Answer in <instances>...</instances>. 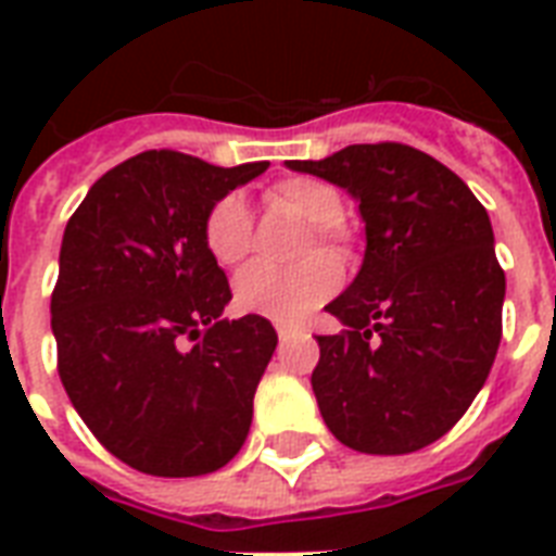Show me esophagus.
I'll list each match as a JSON object with an SVG mask.
<instances>
[{"mask_svg": "<svg viewBox=\"0 0 556 556\" xmlns=\"http://www.w3.org/2000/svg\"><path fill=\"white\" fill-rule=\"evenodd\" d=\"M277 334H279V343H291V340L300 338L303 331L294 329V326H286V323H279V326H277Z\"/></svg>", "mask_w": 556, "mask_h": 556, "instance_id": "obj_1", "label": "esophagus"}]
</instances>
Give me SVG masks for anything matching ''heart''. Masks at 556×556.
Returning <instances> with one entry per match:
<instances>
[{
    "label": "heart",
    "instance_id": "b5f03b06",
    "mask_svg": "<svg viewBox=\"0 0 556 556\" xmlns=\"http://www.w3.org/2000/svg\"><path fill=\"white\" fill-rule=\"evenodd\" d=\"M265 201L268 207L308 225V236L300 248V256L308 262L294 270H270L260 265L242 270L233 288L236 305L274 323H300L317 312L343 282V268L334 260L349 253V230L340 222L343 195L323 178L288 176L268 187ZM204 244L222 268H236L248 260L253 248V225L239 195H225L210 207L204 218Z\"/></svg>",
    "mask_w": 556,
    "mask_h": 556
}]
</instances>
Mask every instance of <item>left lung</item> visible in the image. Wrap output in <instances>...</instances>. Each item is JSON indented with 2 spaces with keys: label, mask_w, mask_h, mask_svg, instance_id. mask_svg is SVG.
<instances>
[{
  "label": "left lung",
  "mask_w": 556,
  "mask_h": 556,
  "mask_svg": "<svg viewBox=\"0 0 556 556\" xmlns=\"http://www.w3.org/2000/svg\"><path fill=\"white\" fill-rule=\"evenodd\" d=\"M288 167L352 192L366 222L361 274L326 305L346 329L317 338L323 421L371 456L427 447L473 404L500 349L505 270L488 210L406 143H355Z\"/></svg>",
  "instance_id": "obj_1"
}]
</instances>
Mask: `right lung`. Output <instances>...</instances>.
<instances>
[{
  "mask_svg": "<svg viewBox=\"0 0 556 556\" xmlns=\"http://www.w3.org/2000/svg\"><path fill=\"white\" fill-rule=\"evenodd\" d=\"M265 169L141 152L98 178L65 225L56 371L94 439L141 473H213L248 439L277 331L260 314L222 320L233 294L204 218Z\"/></svg>",
  "mask_w": 556,
  "mask_h": 556,
  "instance_id": "add662e5",
  "label": "right lung"
}]
</instances>
